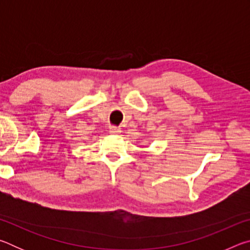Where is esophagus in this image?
Listing matches in <instances>:
<instances>
[{
    "label": "esophagus",
    "instance_id": "esophagus-1",
    "mask_svg": "<svg viewBox=\"0 0 250 250\" xmlns=\"http://www.w3.org/2000/svg\"><path fill=\"white\" fill-rule=\"evenodd\" d=\"M109 132L111 134H119L121 132V130L119 128H117V126H111L109 130Z\"/></svg>",
    "mask_w": 250,
    "mask_h": 250
}]
</instances>
